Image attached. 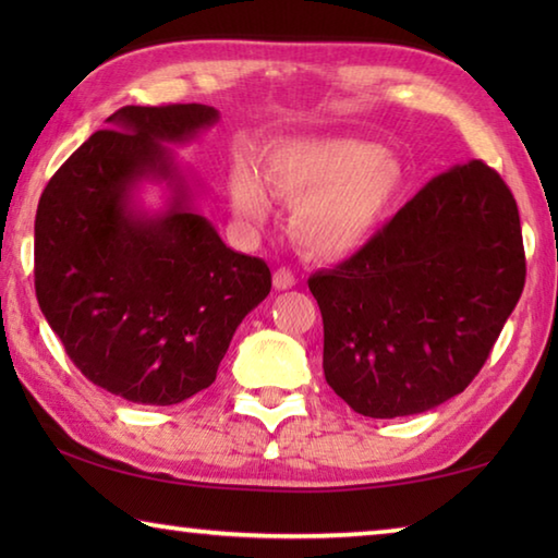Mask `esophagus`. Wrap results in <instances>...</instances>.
I'll return each mask as SVG.
<instances>
[{
    "instance_id": "1",
    "label": "esophagus",
    "mask_w": 558,
    "mask_h": 558,
    "mask_svg": "<svg viewBox=\"0 0 558 558\" xmlns=\"http://www.w3.org/2000/svg\"><path fill=\"white\" fill-rule=\"evenodd\" d=\"M272 286H276V290H290L295 286V276H292L290 268H278L272 272Z\"/></svg>"
}]
</instances>
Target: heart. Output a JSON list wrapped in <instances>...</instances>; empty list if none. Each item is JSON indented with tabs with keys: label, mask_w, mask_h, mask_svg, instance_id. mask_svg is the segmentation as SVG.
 I'll return each instance as SVG.
<instances>
[{
	"label": "heart",
	"mask_w": 558,
	"mask_h": 558,
	"mask_svg": "<svg viewBox=\"0 0 558 558\" xmlns=\"http://www.w3.org/2000/svg\"><path fill=\"white\" fill-rule=\"evenodd\" d=\"M266 177L272 192L292 204L290 239L310 256L342 258L374 239L409 174L391 149L356 137H315L278 145ZM231 206L248 226L268 219V194L248 165L233 169Z\"/></svg>",
	"instance_id": "b5f03b06"
}]
</instances>
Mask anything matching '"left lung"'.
<instances>
[{"label":"left lung","instance_id":"left-lung-1","mask_svg":"<svg viewBox=\"0 0 558 558\" xmlns=\"http://www.w3.org/2000/svg\"><path fill=\"white\" fill-rule=\"evenodd\" d=\"M522 226L495 169L433 177L374 239L307 280L325 325L323 369L369 418L465 391L524 290Z\"/></svg>","mask_w":558,"mask_h":558}]
</instances>
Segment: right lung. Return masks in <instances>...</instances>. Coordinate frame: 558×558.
<instances>
[{
	"label": "right lung",
	"instance_id": "obj_1",
	"mask_svg": "<svg viewBox=\"0 0 558 558\" xmlns=\"http://www.w3.org/2000/svg\"><path fill=\"white\" fill-rule=\"evenodd\" d=\"M219 122L199 102L112 112L46 184L34 223L36 298L65 354L100 389L182 403L216 379L235 327L270 292L266 260L221 241L167 145ZM145 181L166 206L147 210Z\"/></svg>",
	"mask_w": 558,
	"mask_h": 558
}]
</instances>
